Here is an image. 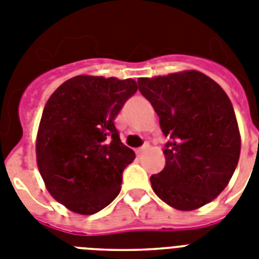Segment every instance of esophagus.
Returning a JSON list of instances; mask_svg holds the SVG:
<instances>
[{"label":"esophagus","instance_id":"1","mask_svg":"<svg viewBox=\"0 0 259 259\" xmlns=\"http://www.w3.org/2000/svg\"><path fill=\"white\" fill-rule=\"evenodd\" d=\"M148 148H149V144H144L141 148H138V149L136 150V153H137V156H142V154H144V152H145Z\"/></svg>","mask_w":259,"mask_h":259}]
</instances>
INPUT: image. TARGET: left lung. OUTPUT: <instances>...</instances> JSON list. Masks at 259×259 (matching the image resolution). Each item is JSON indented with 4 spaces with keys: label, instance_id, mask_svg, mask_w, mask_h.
I'll return each instance as SVG.
<instances>
[{
    "label": "left lung",
    "instance_id": "obj_1",
    "mask_svg": "<svg viewBox=\"0 0 259 259\" xmlns=\"http://www.w3.org/2000/svg\"><path fill=\"white\" fill-rule=\"evenodd\" d=\"M165 144V166L150 176L154 193L176 209L212 201L227 187L241 154L237 117L227 94L199 71L140 78Z\"/></svg>",
    "mask_w": 259,
    "mask_h": 259
}]
</instances>
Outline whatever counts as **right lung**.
I'll list each match as a JSON object with an SVG mask.
<instances>
[{
	"mask_svg": "<svg viewBox=\"0 0 259 259\" xmlns=\"http://www.w3.org/2000/svg\"><path fill=\"white\" fill-rule=\"evenodd\" d=\"M137 89L133 79L79 75L47 102L37 166L55 200L71 211L97 213L121 191L122 172L136 154L121 142L114 119Z\"/></svg>",
	"mask_w": 259,
	"mask_h": 259,
	"instance_id": "1",
	"label": "right lung"
}]
</instances>
